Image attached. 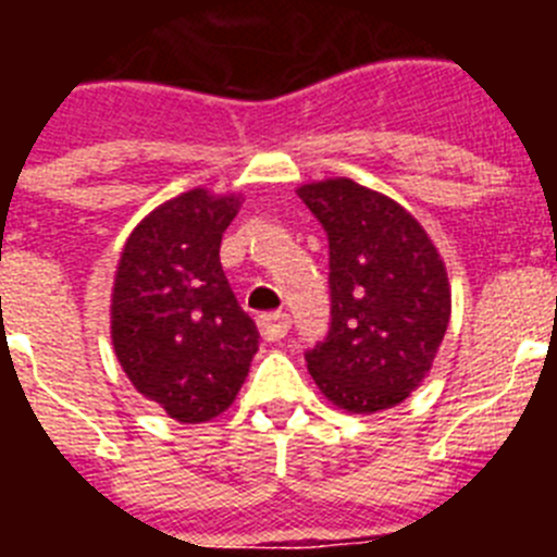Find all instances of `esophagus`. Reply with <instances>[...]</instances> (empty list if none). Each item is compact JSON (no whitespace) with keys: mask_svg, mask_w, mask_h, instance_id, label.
I'll return each mask as SVG.
<instances>
[{"mask_svg":"<svg viewBox=\"0 0 557 557\" xmlns=\"http://www.w3.org/2000/svg\"><path fill=\"white\" fill-rule=\"evenodd\" d=\"M259 332L268 343H275V339H282L284 334L289 332V318L284 312H273V314H262L259 318Z\"/></svg>","mask_w":557,"mask_h":557,"instance_id":"1","label":"esophagus"}]
</instances>
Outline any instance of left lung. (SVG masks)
I'll list each match as a JSON object with an SVG mask.
<instances>
[{
  "label": "left lung",
  "instance_id": "8db88e82",
  "mask_svg": "<svg viewBox=\"0 0 557 557\" xmlns=\"http://www.w3.org/2000/svg\"><path fill=\"white\" fill-rule=\"evenodd\" d=\"M329 236L332 329L307 351L314 385L354 416L391 410L432 371L451 318L446 264L424 225L351 178L298 186Z\"/></svg>",
  "mask_w": 557,
  "mask_h": 557
}]
</instances>
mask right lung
Instances as JSON below:
<instances>
[{"label":"right lung","instance_id":"1","mask_svg":"<svg viewBox=\"0 0 557 557\" xmlns=\"http://www.w3.org/2000/svg\"><path fill=\"white\" fill-rule=\"evenodd\" d=\"M239 203L198 186L156 206L131 231L113 275V354L131 385L181 424L228 410L259 351L256 323L220 264Z\"/></svg>","mask_w":557,"mask_h":557}]
</instances>
